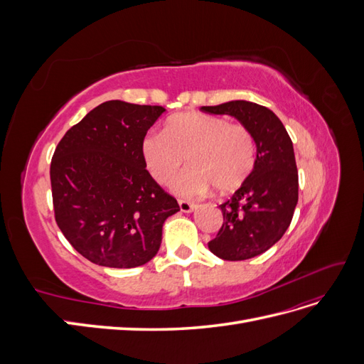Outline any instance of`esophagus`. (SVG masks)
Wrapping results in <instances>:
<instances>
[{"mask_svg":"<svg viewBox=\"0 0 364 364\" xmlns=\"http://www.w3.org/2000/svg\"><path fill=\"white\" fill-rule=\"evenodd\" d=\"M179 206H181L182 213H191L193 209L196 208V205L190 200H179Z\"/></svg>","mask_w":364,"mask_h":364,"instance_id":"obj_1","label":"esophagus"}]
</instances>
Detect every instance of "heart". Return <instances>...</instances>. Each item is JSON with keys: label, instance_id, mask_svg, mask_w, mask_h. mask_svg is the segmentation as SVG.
<instances>
[{"label": "heart", "instance_id": "b5f03b06", "mask_svg": "<svg viewBox=\"0 0 364 364\" xmlns=\"http://www.w3.org/2000/svg\"><path fill=\"white\" fill-rule=\"evenodd\" d=\"M142 156L150 174L165 185L186 161V168L174 182L182 196H197L215 186L232 193L249 178L257 162L252 132L223 117L182 112L171 117L164 132L151 130L142 139Z\"/></svg>", "mask_w": 364, "mask_h": 364}]
</instances>
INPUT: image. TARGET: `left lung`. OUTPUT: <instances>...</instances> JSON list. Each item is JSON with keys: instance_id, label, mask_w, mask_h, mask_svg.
<instances>
[{"instance_id": "left-lung-1", "label": "left lung", "mask_w": 364, "mask_h": 364, "mask_svg": "<svg viewBox=\"0 0 364 364\" xmlns=\"http://www.w3.org/2000/svg\"><path fill=\"white\" fill-rule=\"evenodd\" d=\"M202 111L235 117L255 138V167L235 194L218 206L223 223L208 243L222 259H249L279 241L291 223L299 188L293 142L281 119L261 105L234 100L202 106Z\"/></svg>"}]
</instances>
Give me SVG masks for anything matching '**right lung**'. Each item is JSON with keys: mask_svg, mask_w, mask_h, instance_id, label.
<instances>
[{"mask_svg": "<svg viewBox=\"0 0 364 364\" xmlns=\"http://www.w3.org/2000/svg\"><path fill=\"white\" fill-rule=\"evenodd\" d=\"M162 106L105 102L73 126L50 165L54 218L82 257L132 269L156 255L178 200L147 171L142 139Z\"/></svg>", "mask_w": 364, "mask_h": 364, "instance_id": "obj_1", "label": "right lung"}]
</instances>
